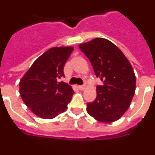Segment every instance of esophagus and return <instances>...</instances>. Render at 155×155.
I'll list each match as a JSON object with an SVG mask.
<instances>
[{
  "label": "esophagus",
  "mask_w": 155,
  "mask_h": 155,
  "mask_svg": "<svg viewBox=\"0 0 155 155\" xmlns=\"http://www.w3.org/2000/svg\"><path fill=\"white\" fill-rule=\"evenodd\" d=\"M78 87H79V89L82 91H83L85 89H86V86H79Z\"/></svg>",
  "instance_id": "34e87169"
}]
</instances>
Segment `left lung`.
I'll return each instance as SVG.
<instances>
[{
    "label": "left lung",
    "instance_id": "obj_1",
    "mask_svg": "<svg viewBox=\"0 0 155 155\" xmlns=\"http://www.w3.org/2000/svg\"><path fill=\"white\" fill-rule=\"evenodd\" d=\"M79 47L89 58L95 76L103 82L97 96L87 104L89 115L101 122L119 119L129 108L136 86L134 70L126 56L109 40L95 38Z\"/></svg>",
    "mask_w": 155,
    "mask_h": 155
}]
</instances>
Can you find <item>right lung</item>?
I'll list each match as a JSON object with an SVG mask.
<instances>
[{"instance_id":"add662e5","label":"right lung","mask_w":155,"mask_h":155,"mask_svg":"<svg viewBox=\"0 0 155 155\" xmlns=\"http://www.w3.org/2000/svg\"><path fill=\"white\" fill-rule=\"evenodd\" d=\"M73 47H53L39 56L20 81V94L31 112L51 119L65 112L74 91L66 82L63 68Z\"/></svg>"}]
</instances>
